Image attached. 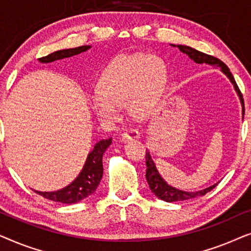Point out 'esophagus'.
<instances>
[{
  "label": "esophagus",
  "mask_w": 251,
  "mask_h": 251,
  "mask_svg": "<svg viewBox=\"0 0 251 251\" xmlns=\"http://www.w3.org/2000/svg\"><path fill=\"white\" fill-rule=\"evenodd\" d=\"M140 137L139 131H137L135 129H126V131L122 133V140L123 142H129L132 139H138Z\"/></svg>",
  "instance_id": "1"
}]
</instances>
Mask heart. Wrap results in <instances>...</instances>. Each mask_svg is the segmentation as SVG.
<instances>
[{
  "label": "heart",
  "instance_id": "b5f03b06",
  "mask_svg": "<svg viewBox=\"0 0 251 251\" xmlns=\"http://www.w3.org/2000/svg\"><path fill=\"white\" fill-rule=\"evenodd\" d=\"M167 81V67L153 54H125L111 63L102 74L98 92L89 97L96 116L105 122L120 119V107L126 106L133 118H146Z\"/></svg>",
  "mask_w": 251,
  "mask_h": 251
}]
</instances>
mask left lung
<instances>
[{"label": "left lung", "instance_id": "left-lung-1", "mask_svg": "<svg viewBox=\"0 0 251 251\" xmlns=\"http://www.w3.org/2000/svg\"><path fill=\"white\" fill-rule=\"evenodd\" d=\"M176 47V46H174ZM178 49H179L183 53H186L188 57L191 58L192 60H194L197 64H207V65H211V66L215 67H219L222 70L223 73H224L226 76L229 78V81L232 82L233 85H234L236 92H238L240 100H241L242 104V112L245 107H243V97L241 91L236 84V82L233 77V75L231 72H229L228 67L223 63L221 59L216 58L214 56H210V54L203 53L201 51H198L193 49V48L187 47V46H177ZM146 179L147 183L150 185L151 191L153 192L154 194L156 195L157 198H160L161 200L167 201V202H175V201H184V200H188V199H193V198H198V197H202V195L207 194L208 192H210L212 188L216 187V185H212V186L204 188V190L199 191V192H185V191H180L177 190L170 185H168L166 181L163 180V178L160 176L159 171H157L155 164H154L152 157L150 155V152H146Z\"/></svg>", "mask_w": 251, "mask_h": 251}]
</instances>
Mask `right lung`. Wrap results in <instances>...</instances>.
<instances>
[{
    "label": "right lung",
    "instance_id": "right-lung-1",
    "mask_svg": "<svg viewBox=\"0 0 251 251\" xmlns=\"http://www.w3.org/2000/svg\"><path fill=\"white\" fill-rule=\"evenodd\" d=\"M88 49H90V46H82L73 49H64L48 54L46 57L39 58L40 63H52L54 60L64 59L81 52H84ZM112 144V138L101 139L96 144L94 150L88 154L87 161H85L83 168L78 176L72 181L66 187L61 188L59 191L54 192H39L35 191V193L42 195L43 198L48 200L60 202V203L72 204L83 200L89 195L95 193L97 190L99 183L102 177V155L105 151Z\"/></svg>",
    "mask_w": 251,
    "mask_h": 251
}]
</instances>
